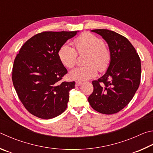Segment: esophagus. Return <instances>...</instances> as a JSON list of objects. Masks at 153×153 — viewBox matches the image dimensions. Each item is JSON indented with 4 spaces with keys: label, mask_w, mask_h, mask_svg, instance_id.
Masks as SVG:
<instances>
[{
    "label": "esophagus",
    "mask_w": 153,
    "mask_h": 153,
    "mask_svg": "<svg viewBox=\"0 0 153 153\" xmlns=\"http://www.w3.org/2000/svg\"><path fill=\"white\" fill-rule=\"evenodd\" d=\"M82 85V82L81 81H76V84H75L76 86H80V85Z\"/></svg>",
    "instance_id": "34e87169"
}]
</instances>
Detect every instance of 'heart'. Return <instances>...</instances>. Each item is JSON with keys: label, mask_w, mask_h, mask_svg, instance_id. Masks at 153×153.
Wrapping results in <instances>:
<instances>
[{"label": "heart", "mask_w": 153, "mask_h": 153, "mask_svg": "<svg viewBox=\"0 0 153 153\" xmlns=\"http://www.w3.org/2000/svg\"><path fill=\"white\" fill-rule=\"evenodd\" d=\"M76 48L65 44L58 50V56L61 63L66 68H71L76 64L77 53H87L85 63L87 65L76 67L69 72V77L72 80L85 81L95 77L97 69L105 72L111 63V55L108 47L104 44L103 39L90 33H85L74 40Z\"/></svg>", "instance_id": "b5f03b06"}]
</instances>
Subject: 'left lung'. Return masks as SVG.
Instances as JSON below:
<instances>
[{"instance_id": "obj_1", "label": "left lung", "mask_w": 153, "mask_h": 153, "mask_svg": "<svg viewBox=\"0 0 153 153\" xmlns=\"http://www.w3.org/2000/svg\"><path fill=\"white\" fill-rule=\"evenodd\" d=\"M108 43L111 60L105 74L92 82L93 91L88 101L95 111L117 113L132 100L138 89L141 62L135 48L127 38L109 29H94Z\"/></svg>"}]
</instances>
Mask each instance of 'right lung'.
Here are the masks:
<instances>
[{
	"mask_svg": "<svg viewBox=\"0 0 153 153\" xmlns=\"http://www.w3.org/2000/svg\"><path fill=\"white\" fill-rule=\"evenodd\" d=\"M78 31H44L21 48L13 66L12 80L21 103L29 113L51 119L66 110L75 82H61L67 70L58 52Z\"/></svg>",
	"mask_w": 153,
	"mask_h": 153,
	"instance_id": "right-lung-1",
	"label": "right lung"
}]
</instances>
